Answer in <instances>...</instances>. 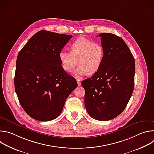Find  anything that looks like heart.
<instances>
[{
  "mask_svg": "<svg viewBox=\"0 0 154 154\" xmlns=\"http://www.w3.org/2000/svg\"><path fill=\"white\" fill-rule=\"evenodd\" d=\"M94 58L93 54H89V55H88V59H89L90 61L92 60H93Z\"/></svg>",
  "mask_w": 154,
  "mask_h": 154,
  "instance_id": "1",
  "label": "heart"
}]
</instances>
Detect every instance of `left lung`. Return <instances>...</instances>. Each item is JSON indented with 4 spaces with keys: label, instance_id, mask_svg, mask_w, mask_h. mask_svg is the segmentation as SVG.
I'll return each instance as SVG.
<instances>
[{
    "label": "left lung",
    "instance_id": "left-lung-1",
    "mask_svg": "<svg viewBox=\"0 0 154 154\" xmlns=\"http://www.w3.org/2000/svg\"><path fill=\"white\" fill-rule=\"evenodd\" d=\"M72 38V35L39 31L18 54L15 91L21 106L34 119L49 121L57 118L67 97L77 86L75 79L62 68L60 56Z\"/></svg>",
    "mask_w": 154,
    "mask_h": 154
}]
</instances>
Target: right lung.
Wrapping results in <instances>:
<instances>
[{"label": "right lung", "instance_id": "obj_1", "mask_svg": "<svg viewBox=\"0 0 154 154\" xmlns=\"http://www.w3.org/2000/svg\"><path fill=\"white\" fill-rule=\"evenodd\" d=\"M103 56L97 71L82 82L85 105L89 115L108 121L120 115L134 88L135 63L124 41L109 33H100Z\"/></svg>", "mask_w": 154, "mask_h": 154}]
</instances>
